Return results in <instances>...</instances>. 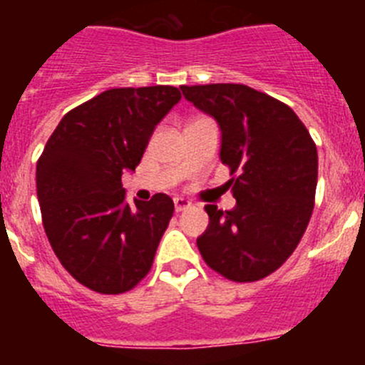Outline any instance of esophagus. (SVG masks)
Masks as SVG:
<instances>
[{
	"instance_id": "1",
	"label": "esophagus",
	"mask_w": 365,
	"mask_h": 365,
	"mask_svg": "<svg viewBox=\"0 0 365 365\" xmlns=\"http://www.w3.org/2000/svg\"><path fill=\"white\" fill-rule=\"evenodd\" d=\"M173 205H175V212H185V210H188L190 206H192V202L185 197H175L173 199Z\"/></svg>"
}]
</instances>
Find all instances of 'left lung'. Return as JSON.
Wrapping results in <instances>:
<instances>
[{"mask_svg":"<svg viewBox=\"0 0 365 365\" xmlns=\"http://www.w3.org/2000/svg\"><path fill=\"white\" fill-rule=\"evenodd\" d=\"M188 102L217 120L219 159L230 168L235 206L206 205L197 237L206 265L232 282H257L289 259L314 208L318 151L298 115L243 83L180 86Z\"/></svg>","mask_w":365,"mask_h":365,"instance_id":"1","label":"left lung"}]
</instances>
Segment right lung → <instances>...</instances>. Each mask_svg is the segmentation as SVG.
I'll use <instances>...</instances> for the list:
<instances>
[{"label": "right lung", "mask_w": 365, "mask_h": 365, "mask_svg": "<svg viewBox=\"0 0 365 365\" xmlns=\"http://www.w3.org/2000/svg\"><path fill=\"white\" fill-rule=\"evenodd\" d=\"M180 100L172 86L118 87L71 109L36 166L45 234L63 269L100 294L131 291L150 272L173 215L155 193L125 202L122 172H133L168 111Z\"/></svg>", "instance_id": "1"}]
</instances>
